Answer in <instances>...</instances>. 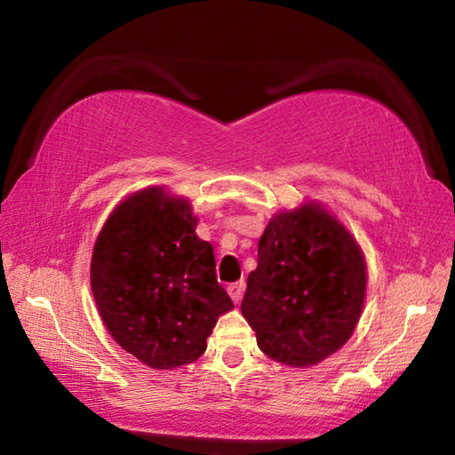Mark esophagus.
<instances>
[{
	"label": "esophagus",
	"mask_w": 455,
	"mask_h": 455,
	"mask_svg": "<svg viewBox=\"0 0 455 455\" xmlns=\"http://www.w3.org/2000/svg\"><path fill=\"white\" fill-rule=\"evenodd\" d=\"M243 291H244V283L243 281H236V283H230L228 284V295L233 299L235 303H238L243 299Z\"/></svg>",
	"instance_id": "34e87169"
}]
</instances>
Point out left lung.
<instances>
[{
	"mask_svg": "<svg viewBox=\"0 0 455 455\" xmlns=\"http://www.w3.org/2000/svg\"><path fill=\"white\" fill-rule=\"evenodd\" d=\"M365 284L355 238L325 209L307 203L268 220L241 311L265 355L309 367L347 343Z\"/></svg>",
	"mask_w": 455,
	"mask_h": 455,
	"instance_id": "1",
	"label": "left lung"
}]
</instances>
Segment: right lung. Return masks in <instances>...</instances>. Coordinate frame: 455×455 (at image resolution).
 Segmentation results:
<instances>
[{
	"mask_svg": "<svg viewBox=\"0 0 455 455\" xmlns=\"http://www.w3.org/2000/svg\"><path fill=\"white\" fill-rule=\"evenodd\" d=\"M190 203L154 187L120 203L96 238L90 283L106 329L152 369L192 363L233 301Z\"/></svg>",
	"mask_w": 455,
	"mask_h": 455,
	"instance_id": "obj_1",
	"label": "right lung"
}]
</instances>
